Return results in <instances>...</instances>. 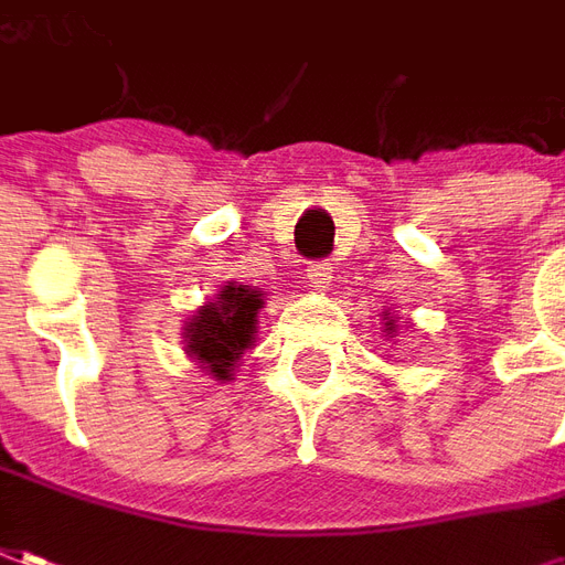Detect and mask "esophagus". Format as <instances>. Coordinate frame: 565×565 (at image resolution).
Wrapping results in <instances>:
<instances>
[{"label": "esophagus", "instance_id": "1", "mask_svg": "<svg viewBox=\"0 0 565 565\" xmlns=\"http://www.w3.org/2000/svg\"><path fill=\"white\" fill-rule=\"evenodd\" d=\"M332 281H335V266H332V263L323 260V263H311V266H308V284H311L315 290L323 294V290L332 287Z\"/></svg>", "mask_w": 565, "mask_h": 565}]
</instances>
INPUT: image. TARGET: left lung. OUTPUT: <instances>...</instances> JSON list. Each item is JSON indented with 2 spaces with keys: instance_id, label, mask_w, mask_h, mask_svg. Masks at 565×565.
<instances>
[{
  "instance_id": "8db88e82",
  "label": "left lung",
  "mask_w": 565,
  "mask_h": 565,
  "mask_svg": "<svg viewBox=\"0 0 565 565\" xmlns=\"http://www.w3.org/2000/svg\"><path fill=\"white\" fill-rule=\"evenodd\" d=\"M383 320H386L388 335H392V332H398V317H395V320H388V315H383Z\"/></svg>"
}]
</instances>
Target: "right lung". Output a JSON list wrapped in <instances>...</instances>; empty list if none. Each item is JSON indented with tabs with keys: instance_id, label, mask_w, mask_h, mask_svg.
<instances>
[{
	"instance_id": "right-lung-1",
	"label": "right lung",
	"mask_w": 565,
	"mask_h": 565,
	"mask_svg": "<svg viewBox=\"0 0 565 565\" xmlns=\"http://www.w3.org/2000/svg\"><path fill=\"white\" fill-rule=\"evenodd\" d=\"M263 305L260 287L224 281L218 294L188 315L182 329L185 353L221 383L233 380L242 356L254 347Z\"/></svg>"
}]
</instances>
